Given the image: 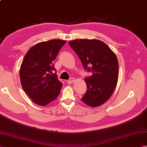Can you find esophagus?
Segmentation results:
<instances>
[{
	"mask_svg": "<svg viewBox=\"0 0 147 147\" xmlns=\"http://www.w3.org/2000/svg\"><path fill=\"white\" fill-rule=\"evenodd\" d=\"M74 82H75V79L73 78H70L69 80H67V83L68 84H72Z\"/></svg>",
	"mask_w": 147,
	"mask_h": 147,
	"instance_id": "obj_1",
	"label": "esophagus"
}]
</instances>
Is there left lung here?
<instances>
[{"mask_svg":"<svg viewBox=\"0 0 147 147\" xmlns=\"http://www.w3.org/2000/svg\"><path fill=\"white\" fill-rule=\"evenodd\" d=\"M78 55L85 69L92 76L85 79L87 90L82 100L96 107L107 102L116 87L119 64L114 52L101 40L77 39L69 42Z\"/></svg>","mask_w":147,"mask_h":147,"instance_id":"left-lung-1","label":"left lung"}]
</instances>
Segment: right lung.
<instances>
[{"label":"right lung","instance_id":"1","mask_svg":"<svg viewBox=\"0 0 147 147\" xmlns=\"http://www.w3.org/2000/svg\"><path fill=\"white\" fill-rule=\"evenodd\" d=\"M66 41L59 39L42 42L31 47L22 62L20 76L22 87L35 104L46 106L55 100L62 86L53 61Z\"/></svg>","mask_w":147,"mask_h":147}]
</instances>
